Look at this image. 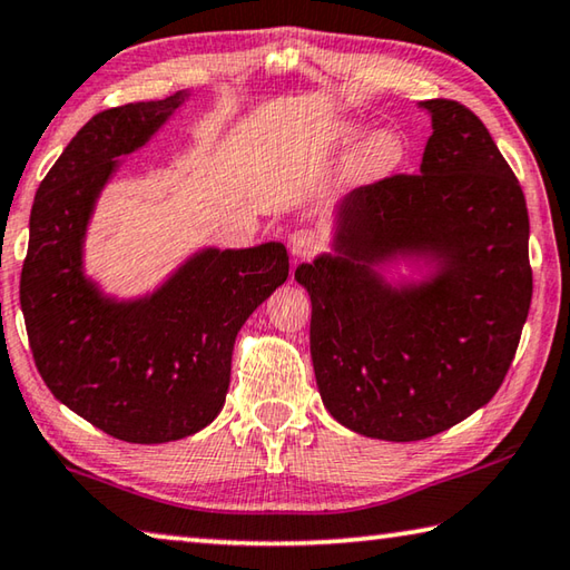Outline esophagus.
<instances>
[{"mask_svg":"<svg viewBox=\"0 0 570 570\" xmlns=\"http://www.w3.org/2000/svg\"><path fill=\"white\" fill-rule=\"evenodd\" d=\"M288 246H292V254L296 258H306L316 254V249L321 246L318 242V234L312 229H298L292 236H288Z\"/></svg>","mask_w":570,"mask_h":570,"instance_id":"obj_1","label":"esophagus"}]
</instances>
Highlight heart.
I'll list each match as a JSON object with an SVG mask.
<instances>
[{"instance_id": "heart-1", "label": "heart", "mask_w": 570, "mask_h": 570, "mask_svg": "<svg viewBox=\"0 0 570 570\" xmlns=\"http://www.w3.org/2000/svg\"><path fill=\"white\" fill-rule=\"evenodd\" d=\"M403 157V144L393 131H379L361 147L356 157V171L361 177L374 179L389 174Z\"/></svg>"}]
</instances>
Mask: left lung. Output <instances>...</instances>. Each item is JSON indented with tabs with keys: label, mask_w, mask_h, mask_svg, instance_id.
<instances>
[{
	"label": "left lung",
	"mask_w": 570,
	"mask_h": 570,
	"mask_svg": "<svg viewBox=\"0 0 570 570\" xmlns=\"http://www.w3.org/2000/svg\"><path fill=\"white\" fill-rule=\"evenodd\" d=\"M433 134L419 174L358 186L341 204V256L296 268L312 296L318 393L346 429L421 441L493 399L519 348L533 272L529 209L509 161L475 114L429 99ZM444 258L429 285L391 293L373 254Z\"/></svg>",
	"instance_id": "left-lung-1"
}]
</instances>
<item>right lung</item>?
Wrapping results in <instances>:
<instances>
[{
  "mask_svg": "<svg viewBox=\"0 0 570 570\" xmlns=\"http://www.w3.org/2000/svg\"><path fill=\"white\" fill-rule=\"evenodd\" d=\"M181 95L99 111L41 179L19 302L37 371L91 426L129 443H167L222 411L234 338L288 276L282 244L209 249L144 302L114 304L81 274L91 206L117 167L181 105Z\"/></svg>",
  "mask_w": 570,
  "mask_h": 570,
  "instance_id": "right-lung-1",
  "label": "right lung"
}]
</instances>
